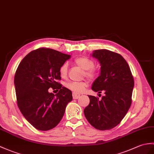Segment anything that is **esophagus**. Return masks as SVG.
I'll list each match as a JSON object with an SVG mask.
<instances>
[{
    "label": "esophagus",
    "mask_w": 154,
    "mask_h": 154,
    "mask_svg": "<svg viewBox=\"0 0 154 154\" xmlns=\"http://www.w3.org/2000/svg\"><path fill=\"white\" fill-rule=\"evenodd\" d=\"M79 96H80V94H76V93H73V99H78L79 98Z\"/></svg>",
    "instance_id": "34e87169"
}]
</instances>
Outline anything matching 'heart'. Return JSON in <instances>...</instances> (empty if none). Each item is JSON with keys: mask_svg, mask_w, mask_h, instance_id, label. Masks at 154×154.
Returning a JSON list of instances; mask_svg holds the SVG:
<instances>
[{"mask_svg": "<svg viewBox=\"0 0 154 154\" xmlns=\"http://www.w3.org/2000/svg\"><path fill=\"white\" fill-rule=\"evenodd\" d=\"M75 63L81 69L85 70V75L87 77L92 79L97 74V69L93 66L94 62L91 59L87 57H78L75 60ZM60 75L62 78H66L67 74V64L63 63L60 67ZM66 87L69 90L73 92L74 93L79 94L83 92L85 88L88 86V83L86 81H69L66 83Z\"/></svg>", "mask_w": 154, "mask_h": 154, "instance_id": "heart-1", "label": "heart"}]
</instances>
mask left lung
Instances as JSON below:
<instances>
[{
	"instance_id": "1",
	"label": "left lung",
	"mask_w": 154,
	"mask_h": 154,
	"mask_svg": "<svg viewBox=\"0 0 154 154\" xmlns=\"http://www.w3.org/2000/svg\"><path fill=\"white\" fill-rule=\"evenodd\" d=\"M92 56L100 64V73L92 85V90L101 93L100 100L88 96L90 103L84 109L86 119L96 129L109 130L119 124L132 102L134 79L130 67L122 56L102 49L93 51Z\"/></svg>"
}]
</instances>
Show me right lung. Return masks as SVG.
<instances>
[{
	"label": "right lung",
	"instance_id": "right-lung-1",
	"mask_svg": "<svg viewBox=\"0 0 154 154\" xmlns=\"http://www.w3.org/2000/svg\"><path fill=\"white\" fill-rule=\"evenodd\" d=\"M71 56L51 48H41L28 54L21 60L14 77L17 106L35 128L48 131L58 125L72 100V92L62 87L60 67ZM57 88L54 95L48 88Z\"/></svg>",
	"mask_w": 154,
	"mask_h": 154
}]
</instances>
